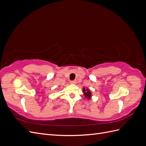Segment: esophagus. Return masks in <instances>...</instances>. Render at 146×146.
Segmentation results:
<instances>
[{
    "mask_svg": "<svg viewBox=\"0 0 146 146\" xmlns=\"http://www.w3.org/2000/svg\"><path fill=\"white\" fill-rule=\"evenodd\" d=\"M76 83H77L76 80H73L70 82V84H72V85H76Z\"/></svg>",
    "mask_w": 146,
    "mask_h": 146,
    "instance_id": "obj_1",
    "label": "esophagus"
}]
</instances>
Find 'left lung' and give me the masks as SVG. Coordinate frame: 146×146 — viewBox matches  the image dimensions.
<instances>
[{
  "instance_id": "8db88e82",
  "label": "left lung",
  "mask_w": 146,
  "mask_h": 146,
  "mask_svg": "<svg viewBox=\"0 0 146 146\" xmlns=\"http://www.w3.org/2000/svg\"><path fill=\"white\" fill-rule=\"evenodd\" d=\"M82 91L83 92V94L84 96H85V98L88 100H90L92 98V92L90 90V89H88V88H85V87L83 88V90Z\"/></svg>"
}]
</instances>
